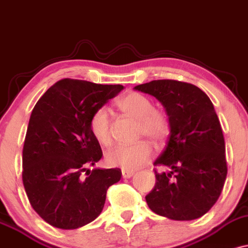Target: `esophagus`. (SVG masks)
Returning <instances> with one entry per match:
<instances>
[{"label": "esophagus", "instance_id": "34e87169", "mask_svg": "<svg viewBox=\"0 0 248 248\" xmlns=\"http://www.w3.org/2000/svg\"><path fill=\"white\" fill-rule=\"evenodd\" d=\"M133 174H135V171L132 170H122V175H123V177H125V179H129V177H132Z\"/></svg>", "mask_w": 248, "mask_h": 248}]
</instances>
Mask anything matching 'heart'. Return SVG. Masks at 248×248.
<instances>
[{"label":"heart","instance_id":"b5f03b06","mask_svg":"<svg viewBox=\"0 0 248 248\" xmlns=\"http://www.w3.org/2000/svg\"><path fill=\"white\" fill-rule=\"evenodd\" d=\"M119 109L138 122L137 139L147 138L153 144L161 145L170 133V119L164 110L154 108L153 101L146 95L132 92L118 101ZM89 130L100 144L109 146L112 141V121L110 111L100 107L89 118ZM153 151L146 141L135 145H118L108 151L106 159L111 167L136 170L152 158Z\"/></svg>","mask_w":248,"mask_h":248}]
</instances>
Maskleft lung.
I'll return each mask as SVG.
<instances>
[{
  "mask_svg": "<svg viewBox=\"0 0 248 248\" xmlns=\"http://www.w3.org/2000/svg\"><path fill=\"white\" fill-rule=\"evenodd\" d=\"M136 90L161 102L170 119L167 146L154 166L155 186L146 195L148 208L174 220H193L217 202L228 174L225 141L210 98L191 83L154 80Z\"/></svg>",
  "mask_w": 248,
  "mask_h": 248,
  "instance_id": "8db88e82",
  "label": "left lung"
}]
</instances>
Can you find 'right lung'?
<instances>
[{"label": "right lung", "instance_id": "obj_1", "mask_svg": "<svg viewBox=\"0 0 248 248\" xmlns=\"http://www.w3.org/2000/svg\"><path fill=\"white\" fill-rule=\"evenodd\" d=\"M123 89L62 78L32 110L23 147V185L33 210L49 225L74 230L93 222L103 210L108 188L121 180L119 168L88 170L103 155L89 118Z\"/></svg>", "mask_w": 248, "mask_h": 248}]
</instances>
